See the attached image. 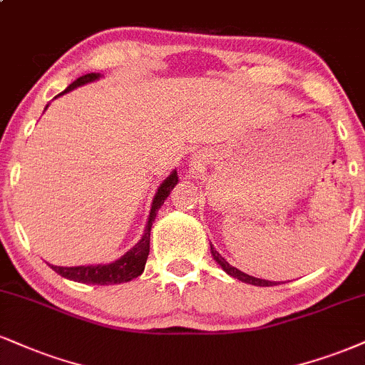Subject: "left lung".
<instances>
[{
    "instance_id": "8db88e82",
    "label": "left lung",
    "mask_w": 365,
    "mask_h": 365,
    "mask_svg": "<svg viewBox=\"0 0 365 365\" xmlns=\"http://www.w3.org/2000/svg\"><path fill=\"white\" fill-rule=\"evenodd\" d=\"M210 253H212V257H214V260H216L219 265H221V269L226 272L227 275H231V277H235V279H238V280H241V282H247V284H252V285H260V287H270V285H275L274 282H270V280H265V279H257V277H252V275H248V274H245V272H241V270H238L236 269V267H232V265H230V263H227L225 258L221 257V253L217 252L216 248L212 247V245H210Z\"/></svg>"
}]
</instances>
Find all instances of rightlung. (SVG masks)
Here are the masks:
<instances>
[{"mask_svg":"<svg viewBox=\"0 0 365 365\" xmlns=\"http://www.w3.org/2000/svg\"><path fill=\"white\" fill-rule=\"evenodd\" d=\"M102 76L100 73H88L85 76H80L76 81H73L63 93H68V91L74 90V88L86 85V83H91ZM57 95V96H59ZM47 108V107H46ZM178 183V175L177 170L171 171L170 177L161 183L160 188H158L155 199H153L151 204V212H149L146 230H144L143 238L139 240V243L135 245L127 252L124 257H120L118 260L107 263V265H80V267H57V265H49L56 274H59L61 277L74 280V282H83V284H96V285H110V284H122L129 282L135 277H139L144 272V265H146L148 255H149V236H151V226L155 222V217L158 214V209L163 205L166 197L170 195V192L173 190V187Z\"/></svg>","mask_w":365,"mask_h":365,"instance_id":"add662e5","label":"right lung"}]
</instances>
